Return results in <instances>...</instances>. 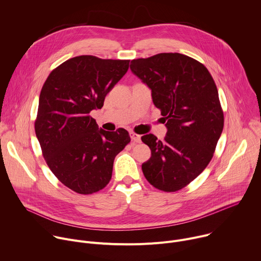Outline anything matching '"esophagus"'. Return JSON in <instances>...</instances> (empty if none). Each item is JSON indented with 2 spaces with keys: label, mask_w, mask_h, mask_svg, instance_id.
Masks as SVG:
<instances>
[{
  "label": "esophagus",
  "mask_w": 261,
  "mask_h": 261,
  "mask_svg": "<svg viewBox=\"0 0 261 261\" xmlns=\"http://www.w3.org/2000/svg\"><path fill=\"white\" fill-rule=\"evenodd\" d=\"M130 137L132 139L133 142H136V143H140L141 142V137L140 135L134 133V132H130Z\"/></svg>",
  "instance_id": "34e87169"
}]
</instances>
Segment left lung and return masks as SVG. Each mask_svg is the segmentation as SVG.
I'll list each match as a JSON object with an SVG mask.
<instances>
[{
	"label": "left lung",
	"mask_w": 261,
	"mask_h": 261,
	"mask_svg": "<svg viewBox=\"0 0 261 261\" xmlns=\"http://www.w3.org/2000/svg\"><path fill=\"white\" fill-rule=\"evenodd\" d=\"M130 69L152 91L167 133L141 137L152 156L141 166L155 188L174 192L197 177L213 158L224 117L218 90L207 69L177 53L131 61Z\"/></svg>",
	"instance_id": "1"
}]
</instances>
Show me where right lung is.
<instances>
[{"instance_id": "obj_1", "label": "right lung", "mask_w": 261, "mask_h": 261, "mask_svg": "<svg viewBox=\"0 0 261 261\" xmlns=\"http://www.w3.org/2000/svg\"><path fill=\"white\" fill-rule=\"evenodd\" d=\"M128 60H102L94 56L72 58L48 75L35 122L43 157L66 187L92 194L109 182L114 160L130 142L127 130L98 127L90 116L101 108L105 96L125 75Z\"/></svg>"}]
</instances>
